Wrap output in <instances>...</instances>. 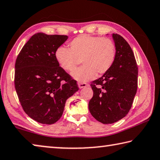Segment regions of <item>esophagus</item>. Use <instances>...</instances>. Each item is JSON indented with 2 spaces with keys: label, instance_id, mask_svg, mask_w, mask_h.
<instances>
[{
  "label": "esophagus",
  "instance_id": "esophagus-1",
  "mask_svg": "<svg viewBox=\"0 0 160 160\" xmlns=\"http://www.w3.org/2000/svg\"><path fill=\"white\" fill-rule=\"evenodd\" d=\"M78 88H85L86 86H88V84L86 83H83V82H78Z\"/></svg>",
  "mask_w": 160,
  "mask_h": 160
}]
</instances>
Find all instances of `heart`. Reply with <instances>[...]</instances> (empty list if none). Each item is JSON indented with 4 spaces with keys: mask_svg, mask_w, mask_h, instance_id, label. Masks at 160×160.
<instances>
[{
    "mask_svg": "<svg viewBox=\"0 0 160 160\" xmlns=\"http://www.w3.org/2000/svg\"><path fill=\"white\" fill-rule=\"evenodd\" d=\"M115 44L108 38L82 35L69 43V49L59 47L55 58L59 66L67 72H72L81 62L84 65L72 73L75 80L84 82L93 79L96 74L108 72L116 59Z\"/></svg>",
    "mask_w": 160,
    "mask_h": 160,
    "instance_id": "1",
    "label": "heart"
}]
</instances>
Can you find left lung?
I'll return each instance as SVG.
<instances>
[{"label":"left lung","instance_id":"8db88e82","mask_svg":"<svg viewBox=\"0 0 160 160\" xmlns=\"http://www.w3.org/2000/svg\"><path fill=\"white\" fill-rule=\"evenodd\" d=\"M116 55L108 72L91 83L88 103L92 116L103 124L118 121L128 113L137 92L138 68L131 48L118 34H112Z\"/></svg>","mask_w":160,"mask_h":160}]
</instances>
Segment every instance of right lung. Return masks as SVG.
<instances>
[{
	"label": "right lung",
	"mask_w": 160,
	"mask_h": 160,
	"mask_svg": "<svg viewBox=\"0 0 160 160\" xmlns=\"http://www.w3.org/2000/svg\"><path fill=\"white\" fill-rule=\"evenodd\" d=\"M67 35L38 32L31 37L17 57L15 87L23 110L42 124L62 117L66 101L78 90L77 82L59 67L55 52Z\"/></svg>",
	"instance_id": "add662e5"
}]
</instances>
